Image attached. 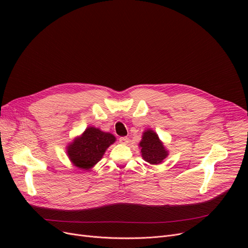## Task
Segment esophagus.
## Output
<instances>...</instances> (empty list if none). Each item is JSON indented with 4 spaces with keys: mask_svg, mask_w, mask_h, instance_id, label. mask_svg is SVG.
<instances>
[{
    "mask_svg": "<svg viewBox=\"0 0 248 248\" xmlns=\"http://www.w3.org/2000/svg\"><path fill=\"white\" fill-rule=\"evenodd\" d=\"M128 141H129V139H128L127 137H122V138H120V142H121V144H123V145L128 144Z\"/></svg>",
    "mask_w": 248,
    "mask_h": 248,
    "instance_id": "34e87169",
    "label": "esophagus"
}]
</instances>
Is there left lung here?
Returning <instances> with one entry per match:
<instances>
[{"mask_svg": "<svg viewBox=\"0 0 248 248\" xmlns=\"http://www.w3.org/2000/svg\"><path fill=\"white\" fill-rule=\"evenodd\" d=\"M141 157L151 165H159L169 155L163 141L152 128L146 129L139 144Z\"/></svg>", "mask_w": 248, "mask_h": 248, "instance_id": "left-lung-1", "label": "left lung"}]
</instances>
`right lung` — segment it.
<instances>
[{
	"mask_svg": "<svg viewBox=\"0 0 248 248\" xmlns=\"http://www.w3.org/2000/svg\"><path fill=\"white\" fill-rule=\"evenodd\" d=\"M116 140L109 133H104L94 126H88L66 147L71 164L79 170L89 171L103 157L108 148Z\"/></svg>",
	"mask_w": 248,
	"mask_h": 248,
	"instance_id": "add662e5",
	"label": "right lung"
}]
</instances>
